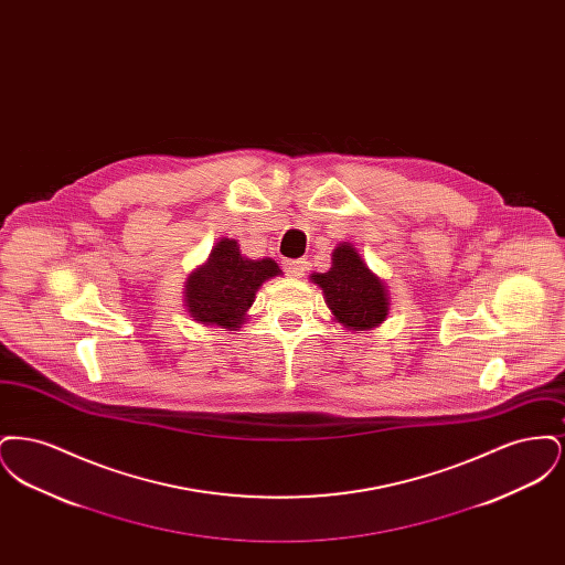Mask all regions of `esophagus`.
Returning a JSON list of instances; mask_svg holds the SVG:
<instances>
[{
	"label": "esophagus",
	"mask_w": 565,
	"mask_h": 565,
	"mask_svg": "<svg viewBox=\"0 0 565 565\" xmlns=\"http://www.w3.org/2000/svg\"><path fill=\"white\" fill-rule=\"evenodd\" d=\"M284 267H286V270H288L292 277H300V275H305L307 263H305V258H296V260L284 263Z\"/></svg>",
	"instance_id": "34e87169"
}]
</instances>
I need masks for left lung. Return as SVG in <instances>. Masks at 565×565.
Here are the masks:
<instances>
[{"instance_id":"1","label":"left lung","mask_w":565,"mask_h":565,"mask_svg":"<svg viewBox=\"0 0 565 565\" xmlns=\"http://www.w3.org/2000/svg\"><path fill=\"white\" fill-rule=\"evenodd\" d=\"M311 279L323 290L334 318L350 330L375 328L387 316V292L383 281L364 265L350 243L332 252V269Z\"/></svg>"}]
</instances>
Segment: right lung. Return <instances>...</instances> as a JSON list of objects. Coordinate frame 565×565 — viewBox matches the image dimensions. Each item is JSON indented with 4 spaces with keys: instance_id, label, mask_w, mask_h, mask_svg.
I'll return each mask as SVG.
<instances>
[{
    "instance_id": "right-lung-1",
    "label": "right lung",
    "mask_w": 565,
    "mask_h": 565,
    "mask_svg": "<svg viewBox=\"0 0 565 565\" xmlns=\"http://www.w3.org/2000/svg\"><path fill=\"white\" fill-rule=\"evenodd\" d=\"M281 269L275 260H249L242 256L233 239H222L210 260L190 275L186 307L196 322L215 323L228 330L242 328L245 311L252 307L256 290Z\"/></svg>"
}]
</instances>
